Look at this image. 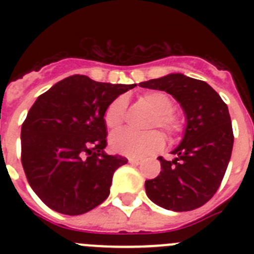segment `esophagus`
Returning a JSON list of instances; mask_svg holds the SVG:
<instances>
[{"label":"esophagus","instance_id":"obj_1","mask_svg":"<svg viewBox=\"0 0 254 254\" xmlns=\"http://www.w3.org/2000/svg\"><path fill=\"white\" fill-rule=\"evenodd\" d=\"M128 161H129V164H132V165H140V164L142 163L141 160H138V159H134V158H129Z\"/></svg>","mask_w":254,"mask_h":254}]
</instances>
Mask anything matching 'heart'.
Wrapping results in <instances>:
<instances>
[{
    "mask_svg": "<svg viewBox=\"0 0 254 254\" xmlns=\"http://www.w3.org/2000/svg\"><path fill=\"white\" fill-rule=\"evenodd\" d=\"M141 100L154 111L149 127H159L163 129L169 138L176 137L182 131V121L174 111V102L164 91H146L141 95ZM127 100L125 96H118L104 112V122L109 129H117L122 126L125 120ZM111 147L118 154L131 156V158H145L147 155L160 151L164 147V137L160 132L149 131L143 133L122 129L114 132L111 136Z\"/></svg>",
    "mask_w": 254,
    "mask_h": 254,
    "instance_id": "heart-1",
    "label": "heart"
}]
</instances>
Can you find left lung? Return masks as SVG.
Masks as SVG:
<instances>
[{"mask_svg": "<svg viewBox=\"0 0 254 254\" xmlns=\"http://www.w3.org/2000/svg\"><path fill=\"white\" fill-rule=\"evenodd\" d=\"M141 87L173 95L186 114L185 136L168 161L159 156L161 172L145 182L152 202L167 210L190 211L216 193L232 156V121L228 105L205 81L182 73L140 82Z\"/></svg>", "mask_w": 254, "mask_h": 254, "instance_id": "1", "label": "left lung"}]
</instances>
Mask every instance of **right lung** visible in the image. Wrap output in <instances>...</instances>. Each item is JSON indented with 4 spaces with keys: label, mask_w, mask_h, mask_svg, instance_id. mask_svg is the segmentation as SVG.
Here are the masks:
<instances>
[{
    "label": "right lung",
    "mask_w": 254,
    "mask_h": 254,
    "mask_svg": "<svg viewBox=\"0 0 254 254\" xmlns=\"http://www.w3.org/2000/svg\"><path fill=\"white\" fill-rule=\"evenodd\" d=\"M134 86L73 75L38 96L21 127V163L49 208L81 215L109 196L114 172L128 160L104 151V112Z\"/></svg>",
    "instance_id": "right-lung-1"
}]
</instances>
